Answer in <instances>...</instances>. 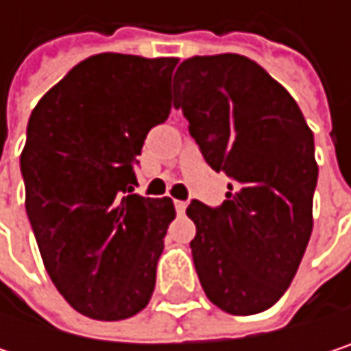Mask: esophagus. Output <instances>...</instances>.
I'll return each mask as SVG.
<instances>
[{
  "label": "esophagus",
  "mask_w": 351,
  "mask_h": 351,
  "mask_svg": "<svg viewBox=\"0 0 351 351\" xmlns=\"http://www.w3.org/2000/svg\"><path fill=\"white\" fill-rule=\"evenodd\" d=\"M175 209H176V213H184L186 211V201H175Z\"/></svg>",
  "instance_id": "esophagus-1"
}]
</instances>
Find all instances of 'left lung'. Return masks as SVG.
Masks as SVG:
<instances>
[{"label": "left lung", "instance_id": "left-lung-1", "mask_svg": "<svg viewBox=\"0 0 351 351\" xmlns=\"http://www.w3.org/2000/svg\"><path fill=\"white\" fill-rule=\"evenodd\" d=\"M175 107L205 162L232 178L226 201H191L195 270L232 315L272 307L293 282L313 230V132L297 101L240 54L193 56L175 73Z\"/></svg>", "mask_w": 351, "mask_h": 351}]
</instances>
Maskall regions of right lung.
Segmentation results:
<instances>
[{"label":"right lung","instance_id":"1","mask_svg":"<svg viewBox=\"0 0 351 351\" xmlns=\"http://www.w3.org/2000/svg\"><path fill=\"white\" fill-rule=\"evenodd\" d=\"M178 58L95 54L34 107L20 169L46 272L79 313L119 321L142 311L175 219L169 197L134 193L148 132L171 113Z\"/></svg>","mask_w":351,"mask_h":351}]
</instances>
